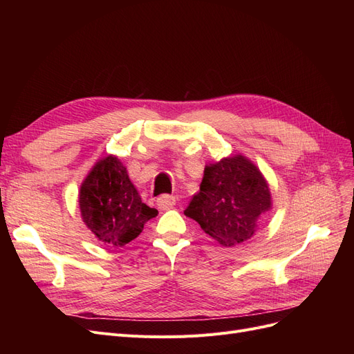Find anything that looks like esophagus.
Instances as JSON below:
<instances>
[{"instance_id":"obj_1","label":"esophagus","mask_w":354,"mask_h":354,"mask_svg":"<svg viewBox=\"0 0 354 354\" xmlns=\"http://www.w3.org/2000/svg\"><path fill=\"white\" fill-rule=\"evenodd\" d=\"M156 203H158V207L162 209V211L171 209V208L176 205V196H173V195H162V196L158 198Z\"/></svg>"}]
</instances>
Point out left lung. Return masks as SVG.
Here are the masks:
<instances>
[{
  "instance_id": "obj_1",
  "label": "left lung",
  "mask_w": 354,
  "mask_h": 354,
  "mask_svg": "<svg viewBox=\"0 0 354 354\" xmlns=\"http://www.w3.org/2000/svg\"><path fill=\"white\" fill-rule=\"evenodd\" d=\"M270 209L269 183L252 160L238 153L205 165L185 216L220 245L234 246L254 236L259 218Z\"/></svg>"
}]
</instances>
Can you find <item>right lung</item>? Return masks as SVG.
Returning <instances> with one entry per match:
<instances>
[{
    "instance_id": "add662e5",
    "label": "right lung",
    "mask_w": 354,
    "mask_h": 354,
    "mask_svg": "<svg viewBox=\"0 0 354 354\" xmlns=\"http://www.w3.org/2000/svg\"><path fill=\"white\" fill-rule=\"evenodd\" d=\"M80 211L95 238L113 248L127 245L142 233L145 224L158 216L147 207L115 155L93 165L80 187Z\"/></svg>"
}]
</instances>
